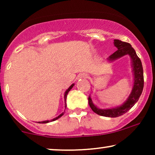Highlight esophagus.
<instances>
[{
    "label": "esophagus",
    "instance_id": "esophagus-1",
    "mask_svg": "<svg viewBox=\"0 0 155 155\" xmlns=\"http://www.w3.org/2000/svg\"><path fill=\"white\" fill-rule=\"evenodd\" d=\"M88 76L87 74H79V76H78V79H86V78H87Z\"/></svg>",
    "mask_w": 155,
    "mask_h": 155
}]
</instances>
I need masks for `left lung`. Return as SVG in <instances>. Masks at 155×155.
Listing matches in <instances>:
<instances>
[{
	"instance_id": "obj_1",
	"label": "left lung",
	"mask_w": 155,
	"mask_h": 155,
	"mask_svg": "<svg viewBox=\"0 0 155 155\" xmlns=\"http://www.w3.org/2000/svg\"><path fill=\"white\" fill-rule=\"evenodd\" d=\"M114 44L117 48L118 50H117L114 53L108 57V60L109 61H114V60L119 59L122 58L124 55L129 54L132 60L133 65V76H134V83L132 92L130 95H129L128 98L124 103L122 106H118L116 108H108V109H101L92 103L90 95L88 97L89 105L92 110L97 114L101 115L103 117H117L121 115H123L126 112H127L131 108L136 104V103L138 101L143 88V71L142 67V63L140 58L137 56L136 51L132 47L129 43L115 39Z\"/></svg>"
}]
</instances>
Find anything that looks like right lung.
<instances>
[{"label": "right lung", "mask_w": 155, "mask_h": 155, "mask_svg": "<svg viewBox=\"0 0 155 155\" xmlns=\"http://www.w3.org/2000/svg\"><path fill=\"white\" fill-rule=\"evenodd\" d=\"M74 84H73L71 85V86L69 87V88L68 89V90H67L66 91H65V95H64V99H65V108H66V98H67V95H68V92L70 91V90L72 89L73 87H74ZM63 114H64V112H63V113H62L61 114H60L58 117H57L56 118L53 119V120H50V121H49V120H47V121H43V122H38V123H48V122H53V121H55V120H58V119H59L60 117H61L62 116H63Z\"/></svg>", "instance_id": "right-lung-1"}]
</instances>
